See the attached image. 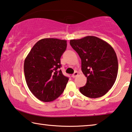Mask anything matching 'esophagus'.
<instances>
[{"label":"esophagus","instance_id":"1","mask_svg":"<svg viewBox=\"0 0 132 132\" xmlns=\"http://www.w3.org/2000/svg\"><path fill=\"white\" fill-rule=\"evenodd\" d=\"M78 75V73L77 72H75L72 75V78H76V76H77Z\"/></svg>","mask_w":132,"mask_h":132}]
</instances>
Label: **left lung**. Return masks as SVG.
Returning a JSON list of instances; mask_svg holds the SVG:
<instances>
[{
	"label": "left lung",
	"instance_id": "8db88e82",
	"mask_svg": "<svg viewBox=\"0 0 132 132\" xmlns=\"http://www.w3.org/2000/svg\"><path fill=\"white\" fill-rule=\"evenodd\" d=\"M70 44L81 59L82 71L87 78L80 92L91 98L105 95L117 76L119 66L114 50L106 41L94 36L70 40Z\"/></svg>",
	"mask_w": 132,
	"mask_h": 132
}]
</instances>
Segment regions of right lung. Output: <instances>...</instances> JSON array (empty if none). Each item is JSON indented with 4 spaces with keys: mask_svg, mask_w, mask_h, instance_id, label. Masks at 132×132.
I'll return each instance as SVG.
<instances>
[{
    "mask_svg": "<svg viewBox=\"0 0 132 132\" xmlns=\"http://www.w3.org/2000/svg\"><path fill=\"white\" fill-rule=\"evenodd\" d=\"M66 47V40L43 38L35 43L25 58L23 69L27 84L41 101H54L66 88L69 78L59 70Z\"/></svg>",
    "mask_w": 132,
    "mask_h": 132,
    "instance_id": "1",
    "label": "right lung"
}]
</instances>
